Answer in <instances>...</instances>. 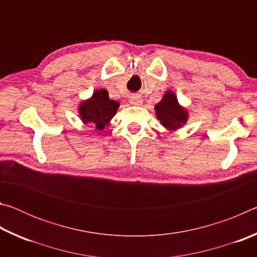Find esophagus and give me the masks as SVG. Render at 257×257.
I'll return each mask as SVG.
<instances>
[{"label":"esophagus","mask_w":257,"mask_h":257,"mask_svg":"<svg viewBox=\"0 0 257 257\" xmlns=\"http://www.w3.org/2000/svg\"><path fill=\"white\" fill-rule=\"evenodd\" d=\"M129 102H130V104H133V105H141L143 101L141 97L137 96V95H134V96L130 97Z\"/></svg>","instance_id":"1"}]
</instances>
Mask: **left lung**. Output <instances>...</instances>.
Returning a JSON list of instances; mask_svg holds the SVG:
<instances>
[{"mask_svg":"<svg viewBox=\"0 0 257 257\" xmlns=\"http://www.w3.org/2000/svg\"><path fill=\"white\" fill-rule=\"evenodd\" d=\"M155 110L161 123L169 130H176L187 121V112L180 107L172 92L165 93L162 101L155 106Z\"/></svg>","mask_w":257,"mask_h":257,"instance_id":"8db88e82","label":"left lung"}]
</instances>
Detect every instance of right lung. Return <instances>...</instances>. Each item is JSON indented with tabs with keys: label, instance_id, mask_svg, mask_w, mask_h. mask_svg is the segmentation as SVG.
<instances>
[{
	"label": "right lung",
	"instance_id": "1",
	"mask_svg": "<svg viewBox=\"0 0 257 257\" xmlns=\"http://www.w3.org/2000/svg\"><path fill=\"white\" fill-rule=\"evenodd\" d=\"M119 103L110 99L105 89L96 90L88 101L79 107V114L85 123H90L98 130H103L115 114Z\"/></svg>",
	"mask_w": 257,
	"mask_h": 257
}]
</instances>
